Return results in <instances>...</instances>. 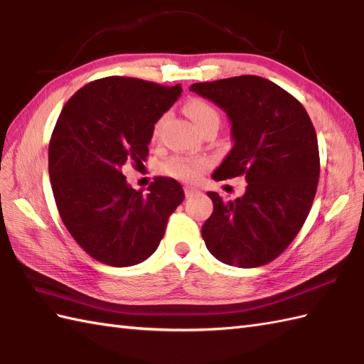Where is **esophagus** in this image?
Wrapping results in <instances>:
<instances>
[{
    "label": "esophagus",
    "instance_id": "34e87169",
    "mask_svg": "<svg viewBox=\"0 0 364 364\" xmlns=\"http://www.w3.org/2000/svg\"><path fill=\"white\" fill-rule=\"evenodd\" d=\"M184 193H186V197L191 198V197H193V196H197V193H200V191H198L197 188H192V186H186V188H184Z\"/></svg>",
    "mask_w": 364,
    "mask_h": 364
}]
</instances>
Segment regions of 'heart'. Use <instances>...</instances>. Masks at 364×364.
<instances>
[{
    "label": "heart",
    "mask_w": 364,
    "mask_h": 364,
    "mask_svg": "<svg viewBox=\"0 0 364 364\" xmlns=\"http://www.w3.org/2000/svg\"><path fill=\"white\" fill-rule=\"evenodd\" d=\"M184 109L200 130L205 129L209 124H218V121H220V114H218L217 109L210 104H208L206 100L191 99L188 100V104L184 105ZM161 125L163 119H158L154 125V130H151V136H158L159 130H161ZM209 166V159L205 156H173L161 166V171L167 176H172V178H176L180 181L196 183L200 180V176L208 171Z\"/></svg>",
    "instance_id": "heart-1"
}]
</instances>
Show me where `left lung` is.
<instances>
[{
  "mask_svg": "<svg viewBox=\"0 0 364 364\" xmlns=\"http://www.w3.org/2000/svg\"><path fill=\"white\" fill-rule=\"evenodd\" d=\"M191 91L220 107L234 146L215 168L217 181L243 175L242 197L223 201L201 228L206 248L226 265L255 268L276 259L310 213L319 178L316 132L299 100L259 75L193 83Z\"/></svg>",
  "mask_w": 364,
  "mask_h": 364,
  "instance_id": "obj_1",
  "label": "left lung"
}]
</instances>
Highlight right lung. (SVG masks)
Returning a JSON list of instances; mask_svg holds the SVG:
<instances>
[{
    "mask_svg": "<svg viewBox=\"0 0 364 364\" xmlns=\"http://www.w3.org/2000/svg\"><path fill=\"white\" fill-rule=\"evenodd\" d=\"M181 91L112 75L80 88L58 116L49 142L55 205L73 239L102 264L132 267L150 257L184 200L173 178L158 176L144 196L122 173L125 163L146 161L155 122Z\"/></svg>",
    "mask_w": 364,
    "mask_h": 364,
    "instance_id": "1",
    "label": "right lung"
}]
</instances>
